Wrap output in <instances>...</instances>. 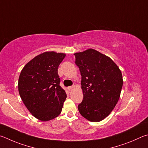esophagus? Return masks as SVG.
Wrapping results in <instances>:
<instances>
[{
  "label": "esophagus",
  "mask_w": 148,
  "mask_h": 148,
  "mask_svg": "<svg viewBox=\"0 0 148 148\" xmlns=\"http://www.w3.org/2000/svg\"><path fill=\"white\" fill-rule=\"evenodd\" d=\"M75 88V86L73 85V86H69L68 88H67V89H68L70 91V90H72L73 88Z\"/></svg>",
  "instance_id": "obj_1"
}]
</instances>
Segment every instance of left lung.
Instances as JSON below:
<instances>
[{
  "mask_svg": "<svg viewBox=\"0 0 148 148\" xmlns=\"http://www.w3.org/2000/svg\"><path fill=\"white\" fill-rule=\"evenodd\" d=\"M81 74L83 100L78 110L93 122L104 120L114 108L123 86L121 70L110 57L88 49L74 54Z\"/></svg>",
  "mask_w": 148,
  "mask_h": 148,
  "instance_id": "8db88e82",
  "label": "left lung"
}]
</instances>
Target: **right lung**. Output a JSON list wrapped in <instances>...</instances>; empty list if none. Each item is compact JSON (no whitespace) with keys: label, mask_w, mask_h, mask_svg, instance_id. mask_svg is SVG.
Here are the masks:
<instances>
[{"label":"right lung","mask_w":148,"mask_h":148,"mask_svg":"<svg viewBox=\"0 0 148 148\" xmlns=\"http://www.w3.org/2000/svg\"><path fill=\"white\" fill-rule=\"evenodd\" d=\"M66 55L45 52L28 62L21 71L18 81L20 97L39 120H51L62 112L67 95L60 86L58 68Z\"/></svg>","instance_id":"right-lung-1"}]
</instances>
